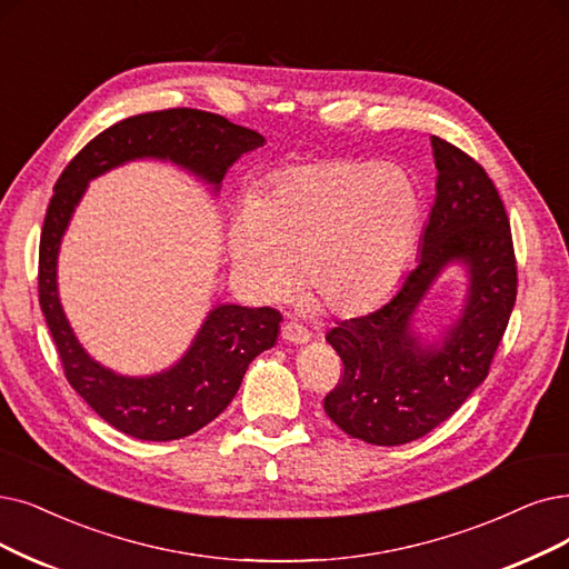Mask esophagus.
<instances>
[{
    "mask_svg": "<svg viewBox=\"0 0 569 569\" xmlns=\"http://www.w3.org/2000/svg\"><path fill=\"white\" fill-rule=\"evenodd\" d=\"M282 338L289 340V343H306V340H310V331L297 320H291L282 327Z\"/></svg>",
    "mask_w": 569,
    "mask_h": 569,
    "instance_id": "34e87169",
    "label": "esophagus"
}]
</instances>
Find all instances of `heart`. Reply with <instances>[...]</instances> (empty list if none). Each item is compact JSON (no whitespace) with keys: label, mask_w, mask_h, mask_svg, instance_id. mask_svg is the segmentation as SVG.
<instances>
[{"label":"heart","mask_w":569,"mask_h":569,"mask_svg":"<svg viewBox=\"0 0 569 569\" xmlns=\"http://www.w3.org/2000/svg\"><path fill=\"white\" fill-rule=\"evenodd\" d=\"M420 219L413 181L397 166L355 158L287 166L236 219L231 254L266 299L303 282L329 312L376 308L399 284Z\"/></svg>","instance_id":"heart-1"}]
</instances>
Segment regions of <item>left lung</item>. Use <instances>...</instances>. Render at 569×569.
Returning a JSON list of instances; mask_svg holds the SVG:
<instances>
[{"mask_svg": "<svg viewBox=\"0 0 569 569\" xmlns=\"http://www.w3.org/2000/svg\"><path fill=\"white\" fill-rule=\"evenodd\" d=\"M431 147L439 181L420 261L388 303L327 333L343 371L325 411L346 435L373 446L416 441L458 411L486 380L518 293L511 226L492 179L460 147L437 134ZM456 258L470 266L468 306L443 349H422L410 331L412 310Z\"/></svg>", "mask_w": 569, "mask_h": 569, "instance_id": "8db88e82", "label": "left lung"}]
</instances>
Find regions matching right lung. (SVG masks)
Masks as SVG:
<instances>
[{"instance_id":"right-lung-1","label":"right lung","mask_w":569,"mask_h":569,"mask_svg":"<svg viewBox=\"0 0 569 569\" xmlns=\"http://www.w3.org/2000/svg\"><path fill=\"white\" fill-rule=\"evenodd\" d=\"M263 144L257 130L212 111L172 107L109 126L58 177L39 240V306L67 382L111 427L142 441L189 437L229 406L257 355L276 346L282 315L276 308L219 306L174 369L153 378H123L90 359L74 338L56 289V259L67 221L88 179L132 158H170L219 184L236 158Z\"/></svg>"}]
</instances>
